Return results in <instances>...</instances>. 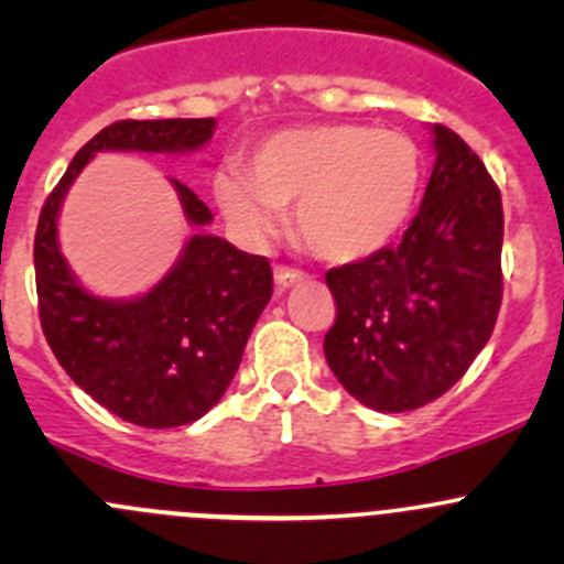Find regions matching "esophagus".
Masks as SVG:
<instances>
[{"label":"esophagus","instance_id":"obj_1","mask_svg":"<svg viewBox=\"0 0 564 564\" xmlns=\"http://www.w3.org/2000/svg\"><path fill=\"white\" fill-rule=\"evenodd\" d=\"M305 278H308V275H305V272L292 270V267H275L278 289H289V286H294V283H303Z\"/></svg>","mask_w":564,"mask_h":564}]
</instances>
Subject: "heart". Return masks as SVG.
<instances>
[{
    "mask_svg": "<svg viewBox=\"0 0 564 564\" xmlns=\"http://www.w3.org/2000/svg\"><path fill=\"white\" fill-rule=\"evenodd\" d=\"M423 176L417 144L401 130L322 122L286 128L250 147L242 176L220 174L215 198L253 240L278 231L294 204L300 242L324 261L351 264L401 235Z\"/></svg>",
    "mask_w": 564,
    "mask_h": 564,
    "instance_id": "b5f03b06",
    "label": "heart"
}]
</instances>
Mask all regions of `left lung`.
Listing matches in <instances>:
<instances>
[{
    "label": "left lung",
    "instance_id": "obj_1",
    "mask_svg": "<svg viewBox=\"0 0 564 564\" xmlns=\"http://www.w3.org/2000/svg\"><path fill=\"white\" fill-rule=\"evenodd\" d=\"M434 172L401 246L327 272L324 357L349 395L409 412L445 395L488 344L502 305L497 182L458 133L434 124Z\"/></svg>",
    "mask_w": 564,
    "mask_h": 564
}]
</instances>
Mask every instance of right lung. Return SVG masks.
Wrapping results in <instances>:
<instances>
[{
    "label": "right lung",
    "mask_w": 564,
    "mask_h": 564,
    "mask_svg": "<svg viewBox=\"0 0 564 564\" xmlns=\"http://www.w3.org/2000/svg\"><path fill=\"white\" fill-rule=\"evenodd\" d=\"M213 130V117L119 119L76 152L40 209L35 281L45 340L78 388L144 429L187 425L220 401L272 297L270 261L198 231L150 292L104 300L89 294L67 267L56 218L67 187L98 152L182 155L207 144ZM172 182L187 224H213L207 204Z\"/></svg>",
    "instance_id": "obj_1"
}]
</instances>
